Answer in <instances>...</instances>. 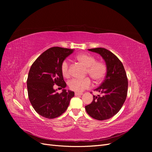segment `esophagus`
I'll list each match as a JSON object with an SVG mask.
<instances>
[{
    "instance_id": "34e87169",
    "label": "esophagus",
    "mask_w": 152,
    "mask_h": 152,
    "mask_svg": "<svg viewBox=\"0 0 152 152\" xmlns=\"http://www.w3.org/2000/svg\"><path fill=\"white\" fill-rule=\"evenodd\" d=\"M82 93H78V92H75V96H80V95H82Z\"/></svg>"
}]
</instances>
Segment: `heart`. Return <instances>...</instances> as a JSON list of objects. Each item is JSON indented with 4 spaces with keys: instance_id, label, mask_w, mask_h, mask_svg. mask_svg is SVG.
Returning a JSON list of instances; mask_svg holds the SVG:
<instances>
[{
    "instance_id": "1",
    "label": "heart",
    "mask_w": 152,
    "mask_h": 152,
    "mask_svg": "<svg viewBox=\"0 0 152 152\" xmlns=\"http://www.w3.org/2000/svg\"><path fill=\"white\" fill-rule=\"evenodd\" d=\"M76 59L86 67V74L89 75L96 83L104 79L107 72V65L104 62L96 61L94 56L84 53L77 55ZM61 72L64 77H70V61L68 59H65L61 63ZM91 85L92 82L89 77L84 79H72L68 82V86L70 89L77 92L83 91L89 88Z\"/></svg>"
}]
</instances>
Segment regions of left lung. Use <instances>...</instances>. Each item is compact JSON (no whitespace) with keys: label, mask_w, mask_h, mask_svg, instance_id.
I'll list each match as a JSON object with an SVG mask.
<instances>
[{"label":"left lung","mask_w":152,"mask_h":152,"mask_svg":"<svg viewBox=\"0 0 152 152\" xmlns=\"http://www.w3.org/2000/svg\"><path fill=\"white\" fill-rule=\"evenodd\" d=\"M89 50L103 57L107 72L105 79L94 90L102 95H93V101L85 108L92 118L98 121L107 120L116 115L125 102L128 88L126 72L120 59L108 49L98 48Z\"/></svg>","instance_id":"8db88e82"}]
</instances>
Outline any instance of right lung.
I'll return each mask as SVG.
<instances>
[{"mask_svg": "<svg viewBox=\"0 0 152 152\" xmlns=\"http://www.w3.org/2000/svg\"><path fill=\"white\" fill-rule=\"evenodd\" d=\"M73 49L53 47L48 49L32 64L27 79V90L30 102L37 113L48 118H54L65 112L74 92L64 89L66 84L61 72L63 61ZM56 84L63 88L56 93Z\"/></svg>", "mask_w": 152, "mask_h": 152, "instance_id": "right-lung-1", "label": "right lung"}]
</instances>
